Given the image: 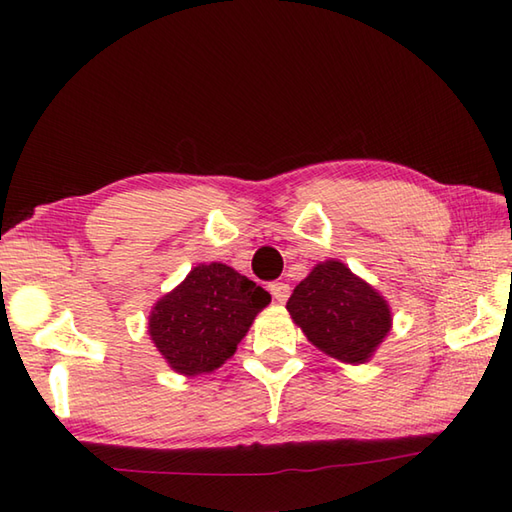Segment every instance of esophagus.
I'll return each instance as SVG.
<instances>
[{
  "instance_id": "obj_1",
  "label": "esophagus",
  "mask_w": 512,
  "mask_h": 512,
  "mask_svg": "<svg viewBox=\"0 0 512 512\" xmlns=\"http://www.w3.org/2000/svg\"><path fill=\"white\" fill-rule=\"evenodd\" d=\"M270 292H273V297L279 303H286L290 297V286L284 284V281H275V284H270Z\"/></svg>"
}]
</instances>
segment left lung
<instances>
[{"instance_id": "left-lung-1", "label": "left lung", "mask_w": 512, "mask_h": 512, "mask_svg": "<svg viewBox=\"0 0 512 512\" xmlns=\"http://www.w3.org/2000/svg\"><path fill=\"white\" fill-rule=\"evenodd\" d=\"M286 310L317 350L350 365L367 363L394 321L387 299L339 259L314 266Z\"/></svg>"}]
</instances>
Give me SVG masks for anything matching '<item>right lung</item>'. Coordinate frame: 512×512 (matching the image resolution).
Here are the masks:
<instances>
[{
    "instance_id": "add662e5",
    "label": "right lung",
    "mask_w": 512,
    "mask_h": 512,
    "mask_svg": "<svg viewBox=\"0 0 512 512\" xmlns=\"http://www.w3.org/2000/svg\"><path fill=\"white\" fill-rule=\"evenodd\" d=\"M270 295L222 262L198 264L149 312V336L182 376L209 374L237 350Z\"/></svg>"
}]
</instances>
